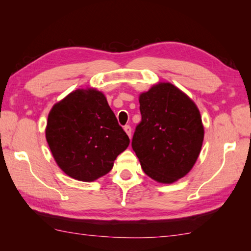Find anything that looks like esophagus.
Instances as JSON below:
<instances>
[{
    "instance_id": "1",
    "label": "esophagus",
    "mask_w": 251,
    "mask_h": 251,
    "mask_svg": "<svg viewBox=\"0 0 251 251\" xmlns=\"http://www.w3.org/2000/svg\"><path fill=\"white\" fill-rule=\"evenodd\" d=\"M124 130H125L126 134L128 135V137L131 138V127H130L129 125H126V126L124 127Z\"/></svg>"
}]
</instances>
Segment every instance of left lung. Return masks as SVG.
Segmentation results:
<instances>
[{
	"mask_svg": "<svg viewBox=\"0 0 251 251\" xmlns=\"http://www.w3.org/2000/svg\"><path fill=\"white\" fill-rule=\"evenodd\" d=\"M142 120L131 146L141 168L156 182L170 184L190 173L201 153L204 125L188 95L158 82L139 95Z\"/></svg>",
	"mask_w": 251,
	"mask_h": 251,
	"instance_id": "obj_1",
	"label": "left lung"
}]
</instances>
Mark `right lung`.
<instances>
[{
  "label": "right lung",
  "mask_w": 251,
  "mask_h": 251,
  "mask_svg": "<svg viewBox=\"0 0 251 251\" xmlns=\"http://www.w3.org/2000/svg\"><path fill=\"white\" fill-rule=\"evenodd\" d=\"M45 137L58 167L84 182L108 174L129 146L104 94L94 87L73 90L52 105Z\"/></svg>",
  "instance_id": "1"
}]
</instances>
